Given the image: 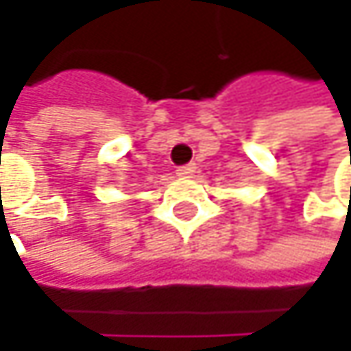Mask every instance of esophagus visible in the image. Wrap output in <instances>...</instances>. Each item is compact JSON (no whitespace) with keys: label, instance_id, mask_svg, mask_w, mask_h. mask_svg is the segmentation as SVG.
Returning <instances> with one entry per match:
<instances>
[{"label":"esophagus","instance_id":"obj_1","mask_svg":"<svg viewBox=\"0 0 351 351\" xmlns=\"http://www.w3.org/2000/svg\"><path fill=\"white\" fill-rule=\"evenodd\" d=\"M197 173V167L195 165H186V167H180L178 171H176V176H180V178H191V176H195Z\"/></svg>","mask_w":351,"mask_h":351}]
</instances>
